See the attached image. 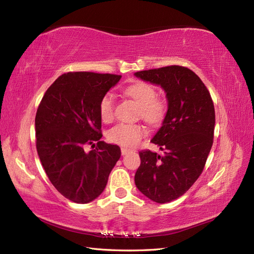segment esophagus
<instances>
[{"instance_id": "1", "label": "esophagus", "mask_w": 254, "mask_h": 254, "mask_svg": "<svg viewBox=\"0 0 254 254\" xmlns=\"http://www.w3.org/2000/svg\"><path fill=\"white\" fill-rule=\"evenodd\" d=\"M129 151V149H127V148H125V147H122L121 148V153H122V155H126V154H127Z\"/></svg>"}]
</instances>
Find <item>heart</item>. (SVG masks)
Instances as JSON below:
<instances>
[{"label":"heart","mask_w":254,"mask_h":254,"mask_svg":"<svg viewBox=\"0 0 254 254\" xmlns=\"http://www.w3.org/2000/svg\"><path fill=\"white\" fill-rule=\"evenodd\" d=\"M126 93L139 106L138 115L149 125L157 126L163 121L166 115V103L157 96V89L151 83L135 82L126 89ZM99 112L104 122L114 119L115 96L112 92L103 95L99 104ZM146 133V127L140 123H118L108 129L107 138L117 145L133 147Z\"/></svg>","instance_id":"1"}]
</instances>
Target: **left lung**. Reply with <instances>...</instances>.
<instances>
[{"instance_id":"8db88e82","label":"left lung","mask_w":254,"mask_h":254,"mask_svg":"<svg viewBox=\"0 0 254 254\" xmlns=\"http://www.w3.org/2000/svg\"><path fill=\"white\" fill-rule=\"evenodd\" d=\"M135 76L166 92L167 113L151 139L163 153L141 150L135 174L137 189L164 204L184 195L204 170L213 142V102L200 78L180 65L136 71Z\"/></svg>"}]
</instances>
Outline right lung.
I'll use <instances>...</instances> for the list:
<instances>
[{
    "mask_svg": "<svg viewBox=\"0 0 254 254\" xmlns=\"http://www.w3.org/2000/svg\"><path fill=\"white\" fill-rule=\"evenodd\" d=\"M120 75L69 71L45 92L35 117L36 149L50 183L77 204L92 201L104 191L120 159L119 146L102 138L99 104ZM87 144L96 147L89 153Z\"/></svg>",
    "mask_w": 254,
    "mask_h": 254,
    "instance_id": "1",
    "label": "right lung"
}]
</instances>
